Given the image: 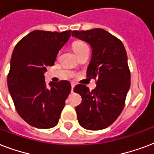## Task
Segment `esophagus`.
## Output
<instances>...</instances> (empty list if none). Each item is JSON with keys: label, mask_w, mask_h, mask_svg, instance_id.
<instances>
[{"label": "esophagus", "mask_w": 154, "mask_h": 154, "mask_svg": "<svg viewBox=\"0 0 154 154\" xmlns=\"http://www.w3.org/2000/svg\"><path fill=\"white\" fill-rule=\"evenodd\" d=\"M74 86H75L74 83H72V84H71V92L72 93H73V89H74Z\"/></svg>", "instance_id": "34e87169"}]
</instances>
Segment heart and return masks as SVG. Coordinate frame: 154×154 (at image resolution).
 I'll list each match as a JSON object with an SVG mask.
<instances>
[{"label":"heart","mask_w":154,"mask_h":154,"mask_svg":"<svg viewBox=\"0 0 154 154\" xmlns=\"http://www.w3.org/2000/svg\"><path fill=\"white\" fill-rule=\"evenodd\" d=\"M72 48L77 55L80 53L81 51H83V50L89 48L88 46L86 45V43H85L84 42H82V41H75V42H73L72 44Z\"/></svg>","instance_id":"obj_1"}]
</instances>
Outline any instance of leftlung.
<instances>
[{
  "label": "left lung",
  "instance_id": "left-lung-1",
  "mask_svg": "<svg viewBox=\"0 0 154 154\" xmlns=\"http://www.w3.org/2000/svg\"><path fill=\"white\" fill-rule=\"evenodd\" d=\"M72 36L91 46L87 77L97 78V86L92 91L82 84L74 87V92L82 98V103L75 108L77 120L87 130L104 129L121 114L130 88L126 50L119 38L100 28L73 30Z\"/></svg>",
  "mask_w": 154,
  "mask_h": 154
}]
</instances>
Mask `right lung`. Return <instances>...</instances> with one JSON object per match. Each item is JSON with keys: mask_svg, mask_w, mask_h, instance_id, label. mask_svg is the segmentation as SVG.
Masks as SVG:
<instances>
[{"mask_svg": "<svg viewBox=\"0 0 154 154\" xmlns=\"http://www.w3.org/2000/svg\"><path fill=\"white\" fill-rule=\"evenodd\" d=\"M71 30H34L15 46L8 74V88L22 119L37 128L56 126L71 91L68 81L49 83L44 72L52 66L59 51L68 42Z\"/></svg>", "mask_w": 154, "mask_h": 154, "instance_id": "right-lung-1", "label": "right lung"}]
</instances>
